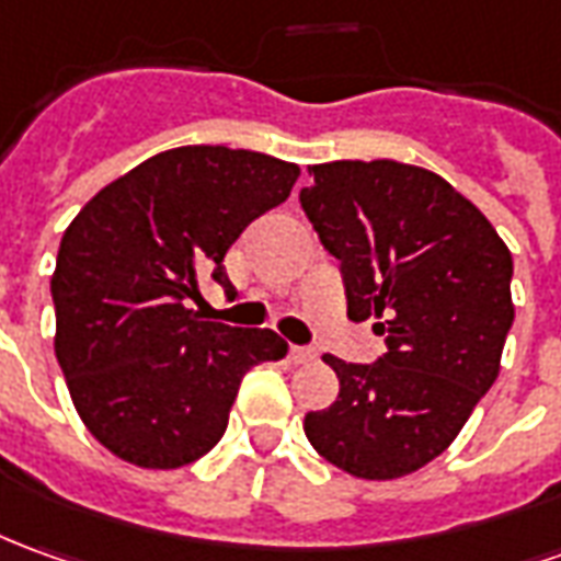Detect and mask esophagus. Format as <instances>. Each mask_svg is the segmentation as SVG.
I'll list each match as a JSON object with an SVG mask.
<instances>
[{"mask_svg":"<svg viewBox=\"0 0 561 561\" xmlns=\"http://www.w3.org/2000/svg\"><path fill=\"white\" fill-rule=\"evenodd\" d=\"M288 358H291L294 364H307V362H312V358H316V352H312V348H304V346H291Z\"/></svg>","mask_w":561,"mask_h":561,"instance_id":"esophagus-1","label":"esophagus"}]
</instances>
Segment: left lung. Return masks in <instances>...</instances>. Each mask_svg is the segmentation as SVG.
<instances>
[{"label":"left lung","mask_w":561,"mask_h":561,"mask_svg":"<svg viewBox=\"0 0 561 561\" xmlns=\"http://www.w3.org/2000/svg\"><path fill=\"white\" fill-rule=\"evenodd\" d=\"M300 206L346 282L348 319H376L389 352L334 367L340 394L304 419L340 471L398 480L458 437L499 379L513 324V257L499 230L437 172L398 160H334Z\"/></svg>","instance_id":"obj_1"}]
</instances>
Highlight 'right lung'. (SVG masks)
Wrapping results in <instances>:
<instances>
[{"instance_id": "add662e5", "label": "right lung", "mask_w": 561, "mask_h": 561, "mask_svg": "<svg viewBox=\"0 0 561 561\" xmlns=\"http://www.w3.org/2000/svg\"><path fill=\"white\" fill-rule=\"evenodd\" d=\"M300 175L257 151L182 145L105 185L66 227L50 276L54 352L78 416L112 456L172 471L227 428L242 376L279 362L273 331L187 309L199 279L230 288L225 254Z\"/></svg>"}]
</instances>
